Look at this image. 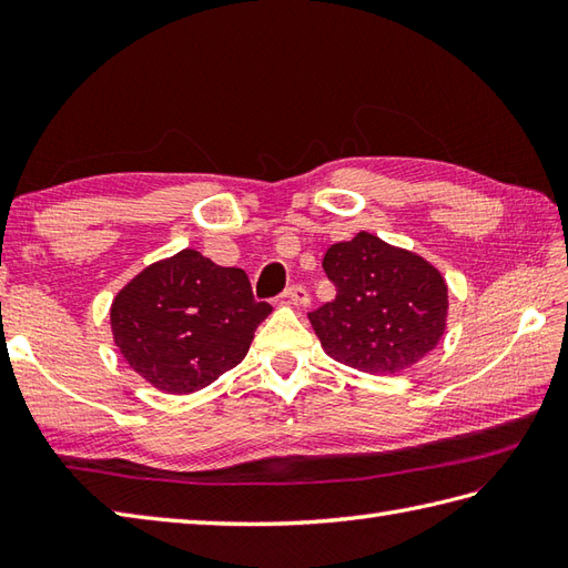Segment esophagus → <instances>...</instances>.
Listing matches in <instances>:
<instances>
[{
  "label": "esophagus",
  "mask_w": 568,
  "mask_h": 568,
  "mask_svg": "<svg viewBox=\"0 0 568 568\" xmlns=\"http://www.w3.org/2000/svg\"><path fill=\"white\" fill-rule=\"evenodd\" d=\"M285 297H287V303H293L297 307H307L310 305V293H307L305 285H291L285 291Z\"/></svg>",
  "instance_id": "34e87169"
}]
</instances>
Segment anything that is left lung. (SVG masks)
<instances>
[{
    "label": "left lung",
    "mask_w": 568,
    "mask_h": 568,
    "mask_svg": "<svg viewBox=\"0 0 568 568\" xmlns=\"http://www.w3.org/2000/svg\"><path fill=\"white\" fill-rule=\"evenodd\" d=\"M322 268L336 297L307 317L332 358L388 376L415 366L439 344L449 287L429 261L358 232L329 246Z\"/></svg>",
    "instance_id": "obj_1"
}]
</instances>
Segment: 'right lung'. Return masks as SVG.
Returning <instances> with one entry per match:
<instances>
[{"instance_id":"right-lung-1","label":"right lung","mask_w":568,"mask_h":568,"mask_svg":"<svg viewBox=\"0 0 568 568\" xmlns=\"http://www.w3.org/2000/svg\"><path fill=\"white\" fill-rule=\"evenodd\" d=\"M271 312L253 300L244 271L183 248L131 277L114 297L110 322L114 344L143 381L187 395L239 366Z\"/></svg>"}]
</instances>
